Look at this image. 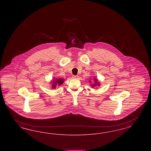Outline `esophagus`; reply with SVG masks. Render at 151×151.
I'll return each instance as SVG.
<instances>
[{"label": "esophagus", "instance_id": "34e87169", "mask_svg": "<svg viewBox=\"0 0 151 151\" xmlns=\"http://www.w3.org/2000/svg\"><path fill=\"white\" fill-rule=\"evenodd\" d=\"M78 77H79V76H78V75H73L72 76L73 79H78Z\"/></svg>", "mask_w": 151, "mask_h": 151}]
</instances>
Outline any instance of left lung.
Masks as SVG:
<instances>
[{
    "label": "left lung",
    "instance_id": "1",
    "mask_svg": "<svg viewBox=\"0 0 151 151\" xmlns=\"http://www.w3.org/2000/svg\"><path fill=\"white\" fill-rule=\"evenodd\" d=\"M94 83H91V81L89 80V82L90 83V86H91L92 88H94V87H97V86H100V82L99 81V80L96 78H94L93 79Z\"/></svg>",
    "mask_w": 151,
    "mask_h": 151
}]
</instances>
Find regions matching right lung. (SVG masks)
<instances>
[{
	"mask_svg": "<svg viewBox=\"0 0 151 151\" xmlns=\"http://www.w3.org/2000/svg\"><path fill=\"white\" fill-rule=\"evenodd\" d=\"M65 79H60V78H53L52 80L51 81L50 84L51 86L52 89H55L57 87L60 86L62 85V84L64 83Z\"/></svg>",
	"mask_w": 151,
	"mask_h": 151,
	"instance_id": "right-lung-1",
	"label": "right lung"
}]
</instances>
